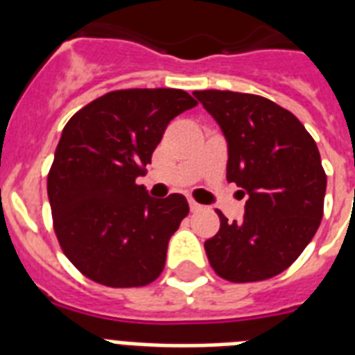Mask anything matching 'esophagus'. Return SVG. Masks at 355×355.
I'll return each instance as SVG.
<instances>
[{"mask_svg": "<svg viewBox=\"0 0 355 355\" xmlns=\"http://www.w3.org/2000/svg\"><path fill=\"white\" fill-rule=\"evenodd\" d=\"M202 206L199 205V202H195V200H189V210L191 211H199Z\"/></svg>", "mask_w": 355, "mask_h": 355, "instance_id": "esophagus-1", "label": "esophagus"}]
</instances>
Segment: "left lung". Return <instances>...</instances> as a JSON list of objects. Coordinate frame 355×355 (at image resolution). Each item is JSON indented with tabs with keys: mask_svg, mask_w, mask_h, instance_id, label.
<instances>
[{
	"mask_svg": "<svg viewBox=\"0 0 355 355\" xmlns=\"http://www.w3.org/2000/svg\"><path fill=\"white\" fill-rule=\"evenodd\" d=\"M228 144L227 180L247 195L243 221L217 211L219 232L205 243L211 269L245 284L286 270L322 219L326 173L315 139L270 99L228 90L193 92Z\"/></svg>",
	"mask_w": 355,
	"mask_h": 355,
	"instance_id": "obj_1",
	"label": "left lung"
}]
</instances>
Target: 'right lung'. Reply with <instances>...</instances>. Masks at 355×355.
Listing matches in <instances>:
<instances>
[{
    "mask_svg": "<svg viewBox=\"0 0 355 355\" xmlns=\"http://www.w3.org/2000/svg\"><path fill=\"white\" fill-rule=\"evenodd\" d=\"M195 105L184 90L130 88L97 97L66 123L47 197L60 248L86 278L141 287L160 276L189 206L180 193L153 199L136 178L169 121Z\"/></svg>",
    "mask_w": 355,
    "mask_h": 355,
    "instance_id": "1",
    "label": "right lung"
}]
</instances>
